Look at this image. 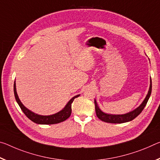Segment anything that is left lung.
I'll list each match as a JSON object with an SVG mask.
<instances>
[{
	"mask_svg": "<svg viewBox=\"0 0 160 160\" xmlns=\"http://www.w3.org/2000/svg\"><path fill=\"white\" fill-rule=\"evenodd\" d=\"M152 92V80H150V85H149V89L148 91V95H147L145 99H144L142 103L139 106L138 108L134 110L132 112H130L124 115H110V114H107L103 112L102 110L99 108L97 102L95 100V112L98 118L103 122L109 123H124L127 122H130L137 118L139 114L142 112L143 109L145 107L149 97L151 95Z\"/></svg>",
	"mask_w": 160,
	"mask_h": 160,
	"instance_id": "obj_1",
	"label": "left lung"
}]
</instances>
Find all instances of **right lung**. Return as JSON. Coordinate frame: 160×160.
Here are the masks:
<instances>
[{"label": "right lung", "mask_w": 160, "mask_h": 160, "mask_svg": "<svg viewBox=\"0 0 160 160\" xmlns=\"http://www.w3.org/2000/svg\"><path fill=\"white\" fill-rule=\"evenodd\" d=\"M14 95L15 98H16V102L18 104L20 108L22 110V112L27 116L28 118H29L30 120L33 122L35 123L40 124V125H52V124H57L62 122L66 120L67 119L69 118L71 115V112H72V108H71V104L72 103L74 99L79 97L80 95H78L73 97L71 100L67 103L65 107L62 109L61 111L58 112V113H55L54 115H40L38 114H35L34 112H31L28 109H27L25 106L22 105V103L21 102L20 99L18 96V94L16 92V82H14Z\"/></svg>", "instance_id": "1"}]
</instances>
